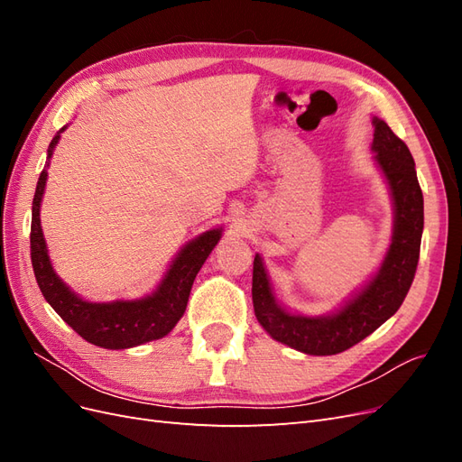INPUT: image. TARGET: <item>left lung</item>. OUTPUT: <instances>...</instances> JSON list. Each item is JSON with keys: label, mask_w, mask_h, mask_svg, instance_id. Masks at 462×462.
<instances>
[{"label": "left lung", "mask_w": 462, "mask_h": 462, "mask_svg": "<svg viewBox=\"0 0 462 462\" xmlns=\"http://www.w3.org/2000/svg\"><path fill=\"white\" fill-rule=\"evenodd\" d=\"M372 125L374 162L393 202V235L377 272L335 312L306 316L291 312L277 300L262 256H254L253 304L256 319L272 339L304 355H337L366 339L399 310L416 273L424 229V199L414 160L407 144L383 119L374 117Z\"/></svg>", "instance_id": "8db88e82"}]
</instances>
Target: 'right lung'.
Returning <instances> with one entry per match:
<instances>
[{"instance_id": "right-lung-1", "label": "right lung", "mask_w": 462, "mask_h": 462, "mask_svg": "<svg viewBox=\"0 0 462 462\" xmlns=\"http://www.w3.org/2000/svg\"><path fill=\"white\" fill-rule=\"evenodd\" d=\"M65 129L67 125L51 138L48 146V160L40 173L32 200L31 258L42 295L50 302L51 309L63 318L67 326H71L82 339L96 346L119 351V348H131L162 339L183 318L194 277H197L202 263L221 239L223 229H209L189 241L175 254L158 287L143 299L92 302L79 297L55 273L40 223V204L46 190L50 160Z\"/></svg>"}]
</instances>
